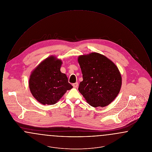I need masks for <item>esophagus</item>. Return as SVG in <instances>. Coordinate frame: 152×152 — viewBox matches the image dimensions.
<instances>
[{"instance_id": "obj_1", "label": "esophagus", "mask_w": 152, "mask_h": 152, "mask_svg": "<svg viewBox=\"0 0 152 152\" xmlns=\"http://www.w3.org/2000/svg\"><path fill=\"white\" fill-rule=\"evenodd\" d=\"M73 87L74 88H77L78 87V83H73L72 84Z\"/></svg>"}]
</instances>
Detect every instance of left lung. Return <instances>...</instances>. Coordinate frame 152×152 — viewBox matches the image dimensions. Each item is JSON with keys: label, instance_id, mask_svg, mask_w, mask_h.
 I'll list each match as a JSON object with an SVG mask.
<instances>
[{"label": "left lung", "instance_id": "left-lung-1", "mask_svg": "<svg viewBox=\"0 0 152 152\" xmlns=\"http://www.w3.org/2000/svg\"><path fill=\"white\" fill-rule=\"evenodd\" d=\"M83 80L79 91L92 107H105L115 100L121 84L118 68L110 60L92 52L78 58Z\"/></svg>", "mask_w": 152, "mask_h": 152}]
</instances>
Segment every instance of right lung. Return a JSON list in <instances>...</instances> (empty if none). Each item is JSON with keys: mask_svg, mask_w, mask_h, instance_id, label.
Wrapping results in <instances>:
<instances>
[{"mask_svg": "<svg viewBox=\"0 0 152 152\" xmlns=\"http://www.w3.org/2000/svg\"><path fill=\"white\" fill-rule=\"evenodd\" d=\"M61 64V60L52 56L43 61L30 76V91L43 105L56 104L67 90L72 88L66 75L60 71Z\"/></svg>", "mask_w": 152, "mask_h": 152, "instance_id": "1", "label": "right lung"}]
</instances>
